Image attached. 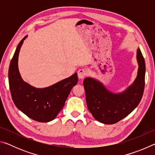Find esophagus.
<instances>
[{
	"label": "esophagus",
	"instance_id": "1",
	"mask_svg": "<svg viewBox=\"0 0 155 155\" xmlns=\"http://www.w3.org/2000/svg\"><path fill=\"white\" fill-rule=\"evenodd\" d=\"M87 75V71L84 68H81L78 71V77L79 78H83Z\"/></svg>",
	"mask_w": 155,
	"mask_h": 155
}]
</instances>
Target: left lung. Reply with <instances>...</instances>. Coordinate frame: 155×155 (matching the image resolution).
<instances>
[{
  "label": "left lung",
  "mask_w": 155,
  "mask_h": 155,
  "mask_svg": "<svg viewBox=\"0 0 155 155\" xmlns=\"http://www.w3.org/2000/svg\"><path fill=\"white\" fill-rule=\"evenodd\" d=\"M137 75L134 82L121 93H113L95 78L84 79L86 103L97 121L113 124L130 114L140 103L145 85L146 65L140 48L137 51Z\"/></svg>",
  "instance_id": "8db88e82"
}]
</instances>
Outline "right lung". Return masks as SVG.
Here are the masks:
<instances>
[{
	"mask_svg": "<svg viewBox=\"0 0 155 155\" xmlns=\"http://www.w3.org/2000/svg\"><path fill=\"white\" fill-rule=\"evenodd\" d=\"M25 36L15 50L9 68V84L12 100L17 108L28 117L40 122L52 121L62 109L72 88L78 83L77 73L44 88H36L21 77L18 56Z\"/></svg>",
	"mask_w": 155,
	"mask_h": 155,
	"instance_id": "1",
	"label": "right lung"
}]
</instances>
